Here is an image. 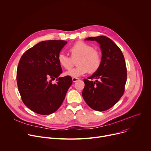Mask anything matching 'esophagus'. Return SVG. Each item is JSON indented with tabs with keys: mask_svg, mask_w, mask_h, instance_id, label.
Returning a JSON list of instances; mask_svg holds the SVG:
<instances>
[{
	"mask_svg": "<svg viewBox=\"0 0 151 151\" xmlns=\"http://www.w3.org/2000/svg\"><path fill=\"white\" fill-rule=\"evenodd\" d=\"M78 79H79V78H72V81L73 82H76Z\"/></svg>",
	"mask_w": 151,
	"mask_h": 151,
	"instance_id": "34e87169",
	"label": "esophagus"
}]
</instances>
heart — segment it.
I'll return each mask as SVG.
<instances>
[{
  "mask_svg": "<svg viewBox=\"0 0 151 151\" xmlns=\"http://www.w3.org/2000/svg\"><path fill=\"white\" fill-rule=\"evenodd\" d=\"M71 57L60 52L57 60L60 65L65 69H70L73 66V60H76L75 68L64 73V75L73 78L83 75L88 72L93 74L97 72L102 64V56L100 52L94 47L83 41H77L69 48Z\"/></svg>",
  "mask_w": 151,
  "mask_h": 151,
  "instance_id": "heart-1",
  "label": "heart"
}]
</instances>
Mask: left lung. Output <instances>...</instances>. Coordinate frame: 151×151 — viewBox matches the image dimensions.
<instances>
[{
	"label": "left lung",
	"mask_w": 151,
	"mask_h": 151,
	"mask_svg": "<svg viewBox=\"0 0 151 151\" xmlns=\"http://www.w3.org/2000/svg\"><path fill=\"white\" fill-rule=\"evenodd\" d=\"M100 45L102 64L99 70L88 79H84L82 97L91 109L105 111L114 106L124 93L127 68L120 48L111 39L104 36L89 37ZM94 78L95 81L92 80Z\"/></svg>",
	"instance_id": "left-lung-1"
}]
</instances>
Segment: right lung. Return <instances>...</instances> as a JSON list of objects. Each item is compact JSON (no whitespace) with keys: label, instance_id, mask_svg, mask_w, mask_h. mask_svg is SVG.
<instances>
[{"label":"right lung","instance_id":"add662e5","mask_svg":"<svg viewBox=\"0 0 151 151\" xmlns=\"http://www.w3.org/2000/svg\"><path fill=\"white\" fill-rule=\"evenodd\" d=\"M67 43L57 40L40 42L19 60L17 70L18 91L24 104L35 113L50 115L55 112L72 84L70 76L58 77L62 69L57 56ZM55 78L57 82L52 84Z\"/></svg>","mask_w":151,"mask_h":151}]
</instances>
